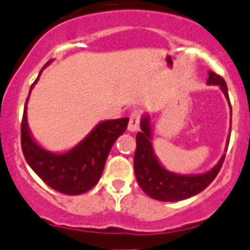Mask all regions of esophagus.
Returning a JSON list of instances; mask_svg holds the SVG:
<instances>
[{
  "label": "esophagus",
  "instance_id": "1",
  "mask_svg": "<svg viewBox=\"0 0 250 250\" xmlns=\"http://www.w3.org/2000/svg\"><path fill=\"white\" fill-rule=\"evenodd\" d=\"M141 116L138 112H133L129 117V123H128V131L137 132L140 129Z\"/></svg>",
  "mask_w": 250,
  "mask_h": 250
}]
</instances>
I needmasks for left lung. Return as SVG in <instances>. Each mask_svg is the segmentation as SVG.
<instances>
[{"label":"left lung","mask_w":250,"mask_h":250,"mask_svg":"<svg viewBox=\"0 0 250 250\" xmlns=\"http://www.w3.org/2000/svg\"><path fill=\"white\" fill-rule=\"evenodd\" d=\"M208 84L219 85L230 104L227 83L220 75L209 71ZM229 138L228 137V145ZM136 142L137 147L134 152L133 166L138 185L148 196L160 201H180L205 190L214 181L225 158V155H223L211 170L196 175H181L166 170L153 151L152 125L148 114H143L141 118V132L136 136Z\"/></svg>","instance_id":"8db88e82"}]
</instances>
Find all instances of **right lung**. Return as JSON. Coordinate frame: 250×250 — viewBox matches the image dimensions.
<instances>
[{
  "label": "right lung",
  "mask_w": 250,
  "mask_h": 250,
  "mask_svg": "<svg viewBox=\"0 0 250 250\" xmlns=\"http://www.w3.org/2000/svg\"><path fill=\"white\" fill-rule=\"evenodd\" d=\"M50 62H46L40 70L30 93ZM29 97L26 99L21 122V147L29 166L47 186L62 194L79 195L94 188L103 173L110 148L117 138L125 132L129 118L103 121L77 146L62 153H55L41 147L32 137L27 125Z\"/></svg>",
  "instance_id": "add662e5"
}]
</instances>
